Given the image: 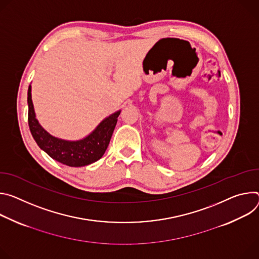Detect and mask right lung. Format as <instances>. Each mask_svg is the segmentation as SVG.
<instances>
[{
    "label": "right lung",
    "instance_id": "obj_1",
    "mask_svg": "<svg viewBox=\"0 0 259 259\" xmlns=\"http://www.w3.org/2000/svg\"><path fill=\"white\" fill-rule=\"evenodd\" d=\"M32 88L28 86V126L38 146L51 158L69 166H84L99 160L105 153L112 134L117 123L120 111L105 118L88 137L77 141H68L51 136L36 118L32 102Z\"/></svg>",
    "mask_w": 259,
    "mask_h": 259
}]
</instances>
